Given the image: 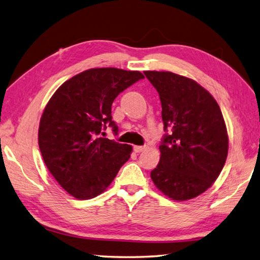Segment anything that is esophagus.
<instances>
[{
  "mask_svg": "<svg viewBox=\"0 0 260 260\" xmlns=\"http://www.w3.org/2000/svg\"><path fill=\"white\" fill-rule=\"evenodd\" d=\"M145 146H134V151L136 152V153H141V152H143V151H145Z\"/></svg>",
  "mask_w": 260,
  "mask_h": 260,
  "instance_id": "34e87169",
  "label": "esophagus"
}]
</instances>
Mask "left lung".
<instances>
[{
  "label": "left lung",
  "mask_w": 260,
  "mask_h": 260,
  "mask_svg": "<svg viewBox=\"0 0 260 260\" xmlns=\"http://www.w3.org/2000/svg\"><path fill=\"white\" fill-rule=\"evenodd\" d=\"M162 104L161 157L151 179L164 196L186 201L206 192L228 155L227 127L218 103L207 89L171 71H144Z\"/></svg>",
  "instance_id": "left-lung-1"
}]
</instances>
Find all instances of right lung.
Listing matches in <instances>:
<instances>
[{
    "label": "right lung",
    "mask_w": 260,
    "mask_h": 260,
    "mask_svg": "<svg viewBox=\"0 0 260 260\" xmlns=\"http://www.w3.org/2000/svg\"><path fill=\"white\" fill-rule=\"evenodd\" d=\"M143 78L140 71L88 69L64 81L48 102L39 124V148L49 172L76 199L101 194L128 161L133 147L101 134L106 125L117 134L114 99Z\"/></svg>",
    "instance_id": "right-lung-1"
}]
</instances>
